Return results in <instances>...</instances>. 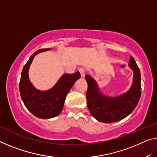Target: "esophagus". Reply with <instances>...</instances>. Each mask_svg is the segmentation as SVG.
<instances>
[{"mask_svg":"<svg viewBox=\"0 0 157 157\" xmlns=\"http://www.w3.org/2000/svg\"><path fill=\"white\" fill-rule=\"evenodd\" d=\"M79 73H80V75L82 78H84V75H85V69L84 68H79Z\"/></svg>","mask_w":157,"mask_h":157,"instance_id":"esophagus-1","label":"esophagus"}]
</instances>
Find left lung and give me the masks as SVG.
<instances>
[{
  "instance_id": "left-lung-1",
  "label": "left lung",
  "mask_w": 157,
  "mask_h": 157,
  "mask_svg": "<svg viewBox=\"0 0 157 157\" xmlns=\"http://www.w3.org/2000/svg\"><path fill=\"white\" fill-rule=\"evenodd\" d=\"M129 66L134 71L133 84L128 91L116 98H108L98 90L97 84L91 76L85 79L88 84L86 98L89 112L93 117L102 123H113L121 121L131 113L139 103L141 95V77L140 69L132 56Z\"/></svg>"
}]
</instances>
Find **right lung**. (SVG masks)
Masks as SVG:
<instances>
[{
    "label": "right lung",
    "instance_id": "1",
    "mask_svg": "<svg viewBox=\"0 0 157 157\" xmlns=\"http://www.w3.org/2000/svg\"><path fill=\"white\" fill-rule=\"evenodd\" d=\"M50 48L38 50L31 55L23 66L19 82L21 99L26 108L39 118H51L59 115L62 111L66 95L77 79L80 78V73L77 71L73 74H64L55 86L47 91L36 89L28 78V69L32 61L37 53Z\"/></svg>",
    "mask_w": 157,
    "mask_h": 157
}]
</instances>
